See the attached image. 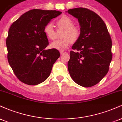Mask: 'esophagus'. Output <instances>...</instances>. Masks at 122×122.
<instances>
[{
  "label": "esophagus",
  "instance_id": "esophagus-1",
  "mask_svg": "<svg viewBox=\"0 0 122 122\" xmlns=\"http://www.w3.org/2000/svg\"><path fill=\"white\" fill-rule=\"evenodd\" d=\"M66 52L65 51H60V54H64V53H65Z\"/></svg>",
  "mask_w": 122,
  "mask_h": 122
}]
</instances>
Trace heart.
<instances>
[{
    "instance_id": "1",
    "label": "heart",
    "mask_w": 122,
    "mask_h": 122,
    "mask_svg": "<svg viewBox=\"0 0 122 122\" xmlns=\"http://www.w3.org/2000/svg\"><path fill=\"white\" fill-rule=\"evenodd\" d=\"M58 30L64 29L61 33L62 38L56 41L51 43V47L56 49L65 50L70 45L77 40L80 35V30L76 26H73V22L68 16L64 15L57 19ZM43 31L47 38L55 40L57 38V32L51 22H48L43 28Z\"/></svg>"
}]
</instances>
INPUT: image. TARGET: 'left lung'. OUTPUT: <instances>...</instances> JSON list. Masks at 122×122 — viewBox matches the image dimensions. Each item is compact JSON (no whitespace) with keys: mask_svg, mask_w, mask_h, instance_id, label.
Here are the masks:
<instances>
[{"mask_svg":"<svg viewBox=\"0 0 122 122\" xmlns=\"http://www.w3.org/2000/svg\"><path fill=\"white\" fill-rule=\"evenodd\" d=\"M68 13L77 18L80 35L72 46L68 63L69 74L84 87L97 84L108 72L112 58V40L106 24L95 12L86 8L70 9Z\"/></svg>","mask_w":122,"mask_h":122,"instance_id":"left-lung-1","label":"left lung"}]
</instances>
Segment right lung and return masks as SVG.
<instances>
[{"label":"right lung","instance_id":"add662e5","mask_svg":"<svg viewBox=\"0 0 122 122\" xmlns=\"http://www.w3.org/2000/svg\"><path fill=\"white\" fill-rule=\"evenodd\" d=\"M61 12L33 9L25 12L10 27L6 39L7 59L21 82L39 84L49 76L60 54L56 49H45L49 45L43 31L46 23Z\"/></svg>","mask_w":122,"mask_h":122}]
</instances>
